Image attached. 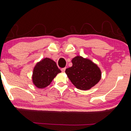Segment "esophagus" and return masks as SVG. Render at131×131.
Masks as SVG:
<instances>
[{
  "instance_id": "1",
  "label": "esophagus",
  "mask_w": 131,
  "mask_h": 131,
  "mask_svg": "<svg viewBox=\"0 0 131 131\" xmlns=\"http://www.w3.org/2000/svg\"><path fill=\"white\" fill-rule=\"evenodd\" d=\"M66 70V68H62L61 69V71L62 72H65V71Z\"/></svg>"
}]
</instances>
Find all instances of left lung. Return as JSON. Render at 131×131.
<instances>
[{
	"label": "left lung",
	"instance_id": "obj_1",
	"mask_svg": "<svg viewBox=\"0 0 131 131\" xmlns=\"http://www.w3.org/2000/svg\"><path fill=\"white\" fill-rule=\"evenodd\" d=\"M72 62V66L66 69L65 73L77 88L89 90L100 80L101 70L91 61L77 56L73 58Z\"/></svg>",
	"mask_w": 131,
	"mask_h": 131
}]
</instances>
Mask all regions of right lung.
<instances>
[{
    "label": "right lung",
    "mask_w": 131,
    "mask_h": 131,
    "mask_svg": "<svg viewBox=\"0 0 131 131\" xmlns=\"http://www.w3.org/2000/svg\"><path fill=\"white\" fill-rule=\"evenodd\" d=\"M61 72L57 63L52 59L46 58L35 66L33 72V82L37 88H45L49 85L57 74Z\"/></svg>",
    "instance_id": "right-lung-1"
}]
</instances>
